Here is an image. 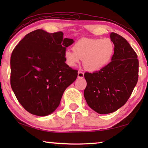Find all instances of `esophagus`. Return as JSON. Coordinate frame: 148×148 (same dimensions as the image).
I'll use <instances>...</instances> for the list:
<instances>
[{
	"mask_svg": "<svg viewBox=\"0 0 148 148\" xmlns=\"http://www.w3.org/2000/svg\"><path fill=\"white\" fill-rule=\"evenodd\" d=\"M84 77V73L81 71H79L77 72V77L78 78H83Z\"/></svg>",
	"mask_w": 148,
	"mask_h": 148,
	"instance_id": "34e87169",
	"label": "esophagus"
}]
</instances>
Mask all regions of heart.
Segmentation results:
<instances>
[{"label":"heart","instance_id":"1","mask_svg":"<svg viewBox=\"0 0 148 148\" xmlns=\"http://www.w3.org/2000/svg\"><path fill=\"white\" fill-rule=\"evenodd\" d=\"M63 53L64 62L71 68L76 67L83 59L85 69L90 71L101 70L108 64L113 57L115 46L110 38H82Z\"/></svg>","mask_w":148,"mask_h":148}]
</instances>
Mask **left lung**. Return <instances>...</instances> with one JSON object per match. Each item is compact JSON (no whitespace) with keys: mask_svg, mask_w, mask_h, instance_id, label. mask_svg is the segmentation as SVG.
I'll return each mask as SVG.
<instances>
[{"mask_svg":"<svg viewBox=\"0 0 148 148\" xmlns=\"http://www.w3.org/2000/svg\"><path fill=\"white\" fill-rule=\"evenodd\" d=\"M115 46L112 61L99 71L86 72L84 97L97 113H112L128 101L138 79L137 54L123 37L110 34Z\"/></svg>","mask_w":148,"mask_h":148,"instance_id":"left-lung-1","label":"left lung"}]
</instances>
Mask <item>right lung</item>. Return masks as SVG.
<instances>
[{
    "instance_id": "right-lung-1",
    "label": "right lung",
    "mask_w": 148,
    "mask_h": 148,
    "mask_svg": "<svg viewBox=\"0 0 148 148\" xmlns=\"http://www.w3.org/2000/svg\"><path fill=\"white\" fill-rule=\"evenodd\" d=\"M74 43L62 32L42 29L25 35L12 51L10 84L27 112L46 116L57 109L63 92L76 80L77 71L65 64L63 53Z\"/></svg>"
}]
</instances>
